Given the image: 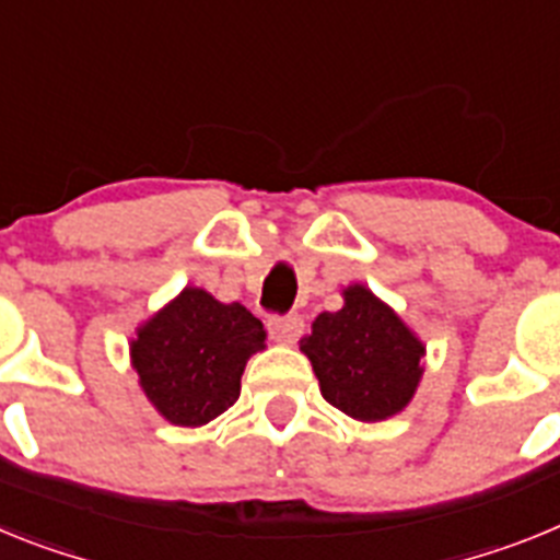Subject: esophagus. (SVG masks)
Here are the masks:
<instances>
[{"label":"esophagus","instance_id":"1","mask_svg":"<svg viewBox=\"0 0 560 560\" xmlns=\"http://www.w3.org/2000/svg\"><path fill=\"white\" fill-rule=\"evenodd\" d=\"M267 332L276 343H295L304 332V318L301 315H270L267 318Z\"/></svg>","mask_w":560,"mask_h":560}]
</instances>
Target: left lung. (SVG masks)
I'll return each mask as SVG.
<instances>
[{"mask_svg":"<svg viewBox=\"0 0 560 560\" xmlns=\"http://www.w3.org/2000/svg\"><path fill=\"white\" fill-rule=\"evenodd\" d=\"M324 400L343 415L377 422L397 415L420 383L422 343L366 287L343 290L338 313H320L301 340Z\"/></svg>","mask_w":560,"mask_h":560,"instance_id":"left-lung-1","label":"left lung"}]
</instances>
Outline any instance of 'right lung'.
I'll list each match as a JSON object with an SVG mask.
<instances>
[{
	"label": "right lung",
	"instance_id": "right-lung-1",
	"mask_svg": "<svg viewBox=\"0 0 560 560\" xmlns=\"http://www.w3.org/2000/svg\"><path fill=\"white\" fill-rule=\"evenodd\" d=\"M265 327L242 304L186 287L140 327L132 363L145 397L174 425H206L236 402L245 363L265 349Z\"/></svg>",
	"mask_w": 560,
	"mask_h": 560
}]
</instances>
